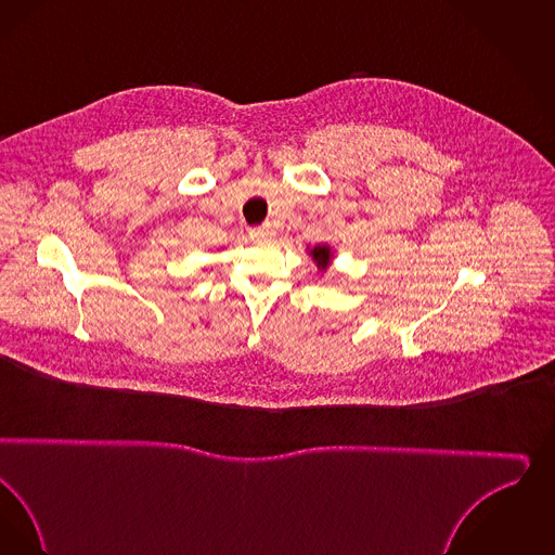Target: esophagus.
Segmentation results:
<instances>
[{
  "mask_svg": "<svg viewBox=\"0 0 555 555\" xmlns=\"http://www.w3.org/2000/svg\"><path fill=\"white\" fill-rule=\"evenodd\" d=\"M249 235H251L254 240H270V237H274V228L267 223V225L254 228V230L249 231Z\"/></svg>",
  "mask_w": 555,
  "mask_h": 555,
  "instance_id": "esophagus-1",
  "label": "esophagus"
}]
</instances>
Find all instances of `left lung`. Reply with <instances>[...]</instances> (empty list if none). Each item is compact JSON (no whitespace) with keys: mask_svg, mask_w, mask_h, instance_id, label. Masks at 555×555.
<instances>
[{"mask_svg":"<svg viewBox=\"0 0 555 555\" xmlns=\"http://www.w3.org/2000/svg\"><path fill=\"white\" fill-rule=\"evenodd\" d=\"M309 254H311L313 262L318 264L320 270H325V268L330 267V262H332V248L327 244L313 246V248L309 249Z\"/></svg>","mask_w":555,"mask_h":555,"instance_id":"left-lung-1","label":"left lung"}]
</instances>
